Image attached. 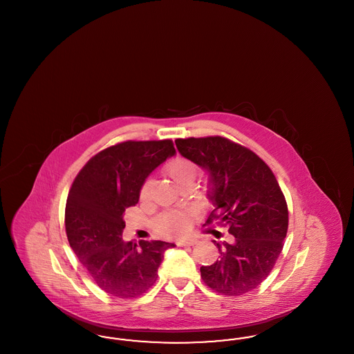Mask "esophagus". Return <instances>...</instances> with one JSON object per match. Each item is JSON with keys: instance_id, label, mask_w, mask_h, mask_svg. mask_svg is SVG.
Returning <instances> with one entry per match:
<instances>
[{"instance_id": "obj_1", "label": "esophagus", "mask_w": 354, "mask_h": 354, "mask_svg": "<svg viewBox=\"0 0 354 354\" xmlns=\"http://www.w3.org/2000/svg\"><path fill=\"white\" fill-rule=\"evenodd\" d=\"M176 244H178L179 247H185V245H195V244H196V240H194V239H185V240H178V241H176Z\"/></svg>"}]
</instances>
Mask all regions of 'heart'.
<instances>
[{
    "label": "heart",
    "mask_w": 354,
    "mask_h": 354,
    "mask_svg": "<svg viewBox=\"0 0 354 354\" xmlns=\"http://www.w3.org/2000/svg\"><path fill=\"white\" fill-rule=\"evenodd\" d=\"M166 172L169 178L180 187L192 185L196 178L198 167L196 165L185 156H176L171 159L166 165ZM152 182L150 179L145 180L140 187L139 196L142 201L147 199L151 192ZM158 230L160 234L167 236L180 235L183 234L188 227V216L183 212L178 211H169L159 216L158 219Z\"/></svg>",
    "instance_id": "heart-1"
}]
</instances>
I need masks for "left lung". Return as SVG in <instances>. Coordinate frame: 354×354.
<instances>
[{
  "mask_svg": "<svg viewBox=\"0 0 354 354\" xmlns=\"http://www.w3.org/2000/svg\"><path fill=\"white\" fill-rule=\"evenodd\" d=\"M175 143L209 172L215 209L205 224L227 227L234 236L232 243L214 241L219 259L201 268L204 284L224 296L251 292L273 270L288 231V205L274 174L257 153L224 136Z\"/></svg>",
  "mask_w": 354,
  "mask_h": 354,
  "instance_id": "1",
  "label": "left lung"
}]
</instances>
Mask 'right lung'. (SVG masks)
<instances>
[{
  "label": "right lung",
  "instance_id": "right-lung-1",
  "mask_svg": "<svg viewBox=\"0 0 354 354\" xmlns=\"http://www.w3.org/2000/svg\"><path fill=\"white\" fill-rule=\"evenodd\" d=\"M175 153L174 142L126 140L95 153L75 176L65 208L68 244L103 292L133 299L151 288L172 243H124L123 212L146 178Z\"/></svg>",
  "mask_w": 354,
  "mask_h": 354
}]
</instances>
